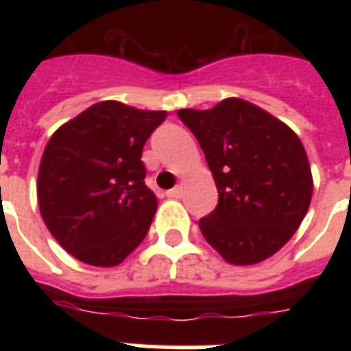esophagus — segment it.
<instances>
[{
    "mask_svg": "<svg viewBox=\"0 0 351 351\" xmlns=\"http://www.w3.org/2000/svg\"><path fill=\"white\" fill-rule=\"evenodd\" d=\"M167 197H169V198H180L182 197V187L176 186V187H173V189H169V191H167Z\"/></svg>",
    "mask_w": 351,
    "mask_h": 351,
    "instance_id": "34e87169",
    "label": "esophagus"
}]
</instances>
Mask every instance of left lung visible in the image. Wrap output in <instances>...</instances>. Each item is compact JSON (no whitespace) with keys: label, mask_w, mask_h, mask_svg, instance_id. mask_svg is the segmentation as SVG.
I'll return each instance as SVG.
<instances>
[{"label":"left lung","mask_w":351,"mask_h":351,"mask_svg":"<svg viewBox=\"0 0 351 351\" xmlns=\"http://www.w3.org/2000/svg\"><path fill=\"white\" fill-rule=\"evenodd\" d=\"M176 114L200 143L219 189L217 208L198 220L204 239L237 266L277 253L300 226L313 193L299 136L240 98Z\"/></svg>","instance_id":"1"}]
</instances>
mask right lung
Instances as JSON below:
<instances>
[{
	"mask_svg": "<svg viewBox=\"0 0 351 351\" xmlns=\"http://www.w3.org/2000/svg\"><path fill=\"white\" fill-rule=\"evenodd\" d=\"M165 111L100 101L51 136L38 173L43 222L90 266H117L149 231L158 200L145 186L142 149Z\"/></svg>",
	"mask_w": 351,
	"mask_h": 351,
	"instance_id": "obj_1",
	"label": "right lung"
}]
</instances>
